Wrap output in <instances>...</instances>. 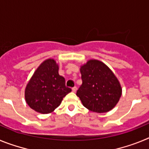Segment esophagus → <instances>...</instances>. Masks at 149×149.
Returning a JSON list of instances; mask_svg holds the SVG:
<instances>
[{"label":"esophagus","mask_w":149,"mask_h":149,"mask_svg":"<svg viewBox=\"0 0 149 149\" xmlns=\"http://www.w3.org/2000/svg\"><path fill=\"white\" fill-rule=\"evenodd\" d=\"M76 91H77V87H76V86H74V87L72 88V92H73V93H75Z\"/></svg>","instance_id":"esophagus-1"}]
</instances>
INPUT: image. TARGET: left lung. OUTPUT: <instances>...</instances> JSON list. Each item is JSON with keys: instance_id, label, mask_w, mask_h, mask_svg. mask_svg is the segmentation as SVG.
Here are the masks:
<instances>
[{"instance_id": "obj_1", "label": "left lung", "mask_w": 149, "mask_h": 149, "mask_svg": "<svg viewBox=\"0 0 149 149\" xmlns=\"http://www.w3.org/2000/svg\"><path fill=\"white\" fill-rule=\"evenodd\" d=\"M82 85L77 95L83 105L95 113H107L119 102L122 87L108 66L97 60H89L81 66Z\"/></svg>"}]
</instances>
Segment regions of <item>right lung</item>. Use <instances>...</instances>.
Returning a JSON list of instances; mask_svg holds the SVG:
<instances>
[{"mask_svg":"<svg viewBox=\"0 0 149 149\" xmlns=\"http://www.w3.org/2000/svg\"><path fill=\"white\" fill-rule=\"evenodd\" d=\"M58 71L59 65L54 59L45 60L35 71L24 92L26 102L30 108L40 113H50L72 91L65 86V78Z\"/></svg>","mask_w":149,"mask_h":149,"instance_id":"add662e5","label":"right lung"}]
</instances>
